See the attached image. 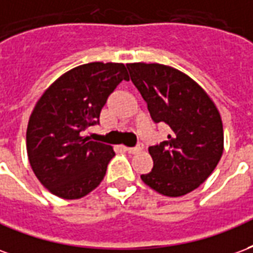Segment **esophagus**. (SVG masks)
I'll return each mask as SVG.
<instances>
[{"mask_svg": "<svg viewBox=\"0 0 253 253\" xmlns=\"http://www.w3.org/2000/svg\"><path fill=\"white\" fill-rule=\"evenodd\" d=\"M124 149L128 154H136V152L141 151V147H124Z\"/></svg>", "mask_w": 253, "mask_h": 253, "instance_id": "34e87169", "label": "esophagus"}]
</instances>
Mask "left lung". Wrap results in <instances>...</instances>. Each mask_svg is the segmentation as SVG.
<instances>
[{"label":"left lung","instance_id":"obj_1","mask_svg":"<svg viewBox=\"0 0 253 253\" xmlns=\"http://www.w3.org/2000/svg\"><path fill=\"white\" fill-rule=\"evenodd\" d=\"M126 68L151 119L171 129L167 140L148 148L154 167L141 179L167 197L187 194L220 162L224 151L220 113L204 88L179 70L158 63H129Z\"/></svg>","mask_w":253,"mask_h":253}]
</instances>
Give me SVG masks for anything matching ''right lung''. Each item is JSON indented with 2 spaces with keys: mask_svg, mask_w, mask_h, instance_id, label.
Here are the masks:
<instances>
[{
  "mask_svg": "<svg viewBox=\"0 0 253 253\" xmlns=\"http://www.w3.org/2000/svg\"><path fill=\"white\" fill-rule=\"evenodd\" d=\"M128 73L121 63L82 64L63 74L40 97L29 117L27 152L33 172L52 194L78 200L101 183L113 148L84 137Z\"/></svg>",
  "mask_w": 253,
  "mask_h": 253,
  "instance_id": "1",
  "label": "right lung"
}]
</instances>
